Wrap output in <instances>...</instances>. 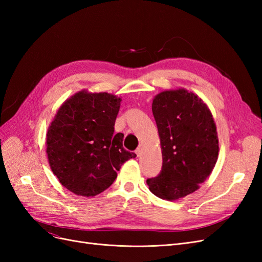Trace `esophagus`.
I'll use <instances>...</instances> for the list:
<instances>
[{
  "label": "esophagus",
  "mask_w": 262,
  "mask_h": 262,
  "mask_svg": "<svg viewBox=\"0 0 262 262\" xmlns=\"http://www.w3.org/2000/svg\"><path fill=\"white\" fill-rule=\"evenodd\" d=\"M142 150H143V145H142V144H140V145L138 146L137 150H136V153H137V155H138V156H140V155H141V153H142Z\"/></svg>",
  "instance_id": "1"
}]
</instances>
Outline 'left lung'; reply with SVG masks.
<instances>
[{"instance_id":"1","label":"left lung","mask_w":262,"mask_h":262,"mask_svg":"<svg viewBox=\"0 0 262 262\" xmlns=\"http://www.w3.org/2000/svg\"><path fill=\"white\" fill-rule=\"evenodd\" d=\"M152 112L163 166L158 176L146 182L156 196L177 200L199 189L213 170L219 156L216 126L207 105L186 90L158 94Z\"/></svg>"}]
</instances>
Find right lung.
Returning <instances> with one entry per match:
<instances>
[{"label": "right lung", "mask_w": 262, "mask_h": 262, "mask_svg": "<svg viewBox=\"0 0 262 262\" xmlns=\"http://www.w3.org/2000/svg\"><path fill=\"white\" fill-rule=\"evenodd\" d=\"M121 99L107 93H76L55 115L47 133L50 167L70 191L94 196L113 185L117 170L137 155L115 134Z\"/></svg>", "instance_id": "1"}]
</instances>
